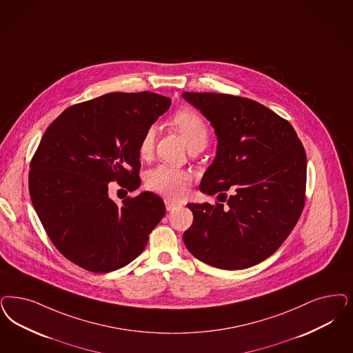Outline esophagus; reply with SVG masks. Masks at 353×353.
<instances>
[{
  "mask_svg": "<svg viewBox=\"0 0 353 353\" xmlns=\"http://www.w3.org/2000/svg\"><path fill=\"white\" fill-rule=\"evenodd\" d=\"M180 206H181V205H179V203L173 202V201L165 199V208H167V211H173V210H176V208H179Z\"/></svg>",
  "mask_w": 353,
  "mask_h": 353,
  "instance_id": "esophagus-1",
  "label": "esophagus"
}]
</instances>
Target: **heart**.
Returning <instances> with one entry per match:
<instances>
[{"instance_id": "b5f03b06", "label": "heart", "mask_w": 353, "mask_h": 353, "mask_svg": "<svg viewBox=\"0 0 353 353\" xmlns=\"http://www.w3.org/2000/svg\"><path fill=\"white\" fill-rule=\"evenodd\" d=\"M172 125L183 137L186 146L190 150L206 145L208 139L206 123L201 119V116L193 110H179L172 120ZM155 139L157 126L152 125L147 128L146 132L141 138L138 147L141 158L147 159L151 157L155 146ZM189 181L190 176L188 172L167 165H159L157 168L150 170V173L147 174L146 185L150 190L165 195L170 199H180L186 193Z\"/></svg>"}]
</instances>
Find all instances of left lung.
<instances>
[{
  "mask_svg": "<svg viewBox=\"0 0 353 353\" xmlns=\"http://www.w3.org/2000/svg\"><path fill=\"white\" fill-rule=\"evenodd\" d=\"M211 122L216 157L199 190L225 205L188 203V250L221 270L254 266L288 237L305 205L306 154L291 123L246 97L183 92Z\"/></svg>",
  "mask_w": 353,
  "mask_h": 353,
  "instance_id": "1",
  "label": "left lung"
}]
</instances>
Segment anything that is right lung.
<instances>
[{
    "label": "right lung",
    "mask_w": 353,
    "mask_h": 353,
    "mask_svg": "<svg viewBox=\"0 0 353 353\" xmlns=\"http://www.w3.org/2000/svg\"><path fill=\"white\" fill-rule=\"evenodd\" d=\"M170 107L154 92H112L66 108L46 130L30 164V195L50 241L77 266L97 274L126 266L163 219L159 195L143 192L119 206L108 183L139 188L141 138Z\"/></svg>",
    "instance_id": "right-lung-1"
}]
</instances>
